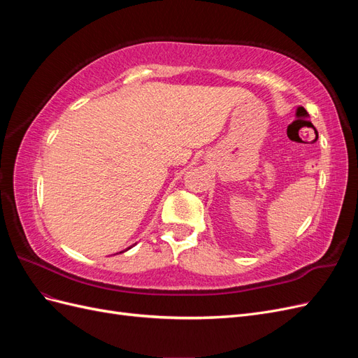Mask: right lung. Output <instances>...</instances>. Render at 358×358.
I'll use <instances>...</instances> for the list:
<instances>
[{"mask_svg": "<svg viewBox=\"0 0 358 358\" xmlns=\"http://www.w3.org/2000/svg\"><path fill=\"white\" fill-rule=\"evenodd\" d=\"M128 249H129V248H128Z\"/></svg>", "mask_w": 358, "mask_h": 358, "instance_id": "obj_1", "label": "right lung"}]
</instances>
